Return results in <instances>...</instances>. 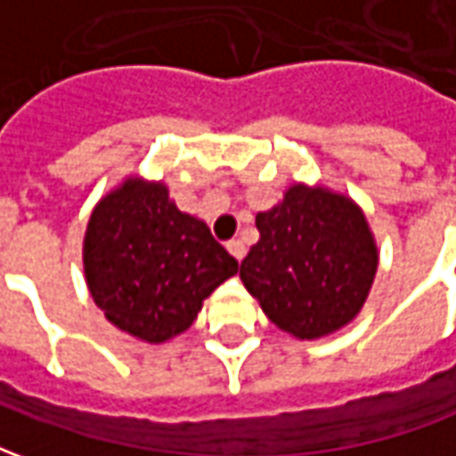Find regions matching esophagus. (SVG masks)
<instances>
[{"label": "esophagus", "instance_id": "34e87169", "mask_svg": "<svg viewBox=\"0 0 456 456\" xmlns=\"http://www.w3.org/2000/svg\"><path fill=\"white\" fill-rule=\"evenodd\" d=\"M227 251L232 254V256L237 258V261H241L244 258V244H241V239H232V241H227Z\"/></svg>", "mask_w": 456, "mask_h": 456}]
</instances>
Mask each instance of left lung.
I'll use <instances>...</instances> for the list:
<instances>
[{"label":"left lung","instance_id":"left-lung-1","mask_svg":"<svg viewBox=\"0 0 456 456\" xmlns=\"http://www.w3.org/2000/svg\"><path fill=\"white\" fill-rule=\"evenodd\" d=\"M258 241L239 276L276 327L317 339L349 325L366 303L379 251L359 205L296 183L256 215Z\"/></svg>","mask_w":456,"mask_h":456}]
</instances>
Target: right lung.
Segmentation results:
<instances>
[{
    "instance_id": "right-lung-1",
    "label": "right lung",
    "mask_w": 456,
    "mask_h": 456,
    "mask_svg": "<svg viewBox=\"0 0 456 456\" xmlns=\"http://www.w3.org/2000/svg\"><path fill=\"white\" fill-rule=\"evenodd\" d=\"M94 305L121 332L160 344L185 332L237 258L185 215L163 183L126 178L90 215L83 244Z\"/></svg>"
}]
</instances>
